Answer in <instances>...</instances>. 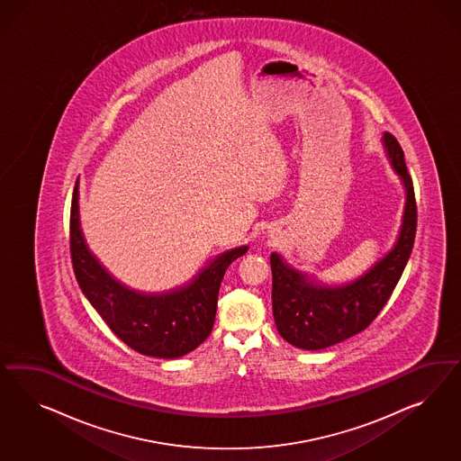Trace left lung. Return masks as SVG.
<instances>
[{"mask_svg":"<svg viewBox=\"0 0 461 461\" xmlns=\"http://www.w3.org/2000/svg\"><path fill=\"white\" fill-rule=\"evenodd\" d=\"M384 147L404 182L407 199L399 240L382 260L349 284L322 285L287 266L277 253L270 255L274 320L280 336L297 348H328L368 328L404 272L414 247L418 206L402 147L389 131L384 133Z\"/></svg>","mask_w":461,"mask_h":461,"instance_id":"left-lung-1","label":"left lung"}]
</instances>
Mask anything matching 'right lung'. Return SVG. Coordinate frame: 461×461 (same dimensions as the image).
Instances as JSON below:
<instances>
[{"instance_id": "right-lung-1", "label": "right lung", "mask_w": 461, "mask_h": 461, "mask_svg": "<svg viewBox=\"0 0 461 461\" xmlns=\"http://www.w3.org/2000/svg\"><path fill=\"white\" fill-rule=\"evenodd\" d=\"M77 182L70 204V258L84 295L130 348L157 358H179L211 335L218 293L228 266L249 247L224 251L179 289L137 293L113 277L89 251L79 226Z\"/></svg>"}]
</instances>
